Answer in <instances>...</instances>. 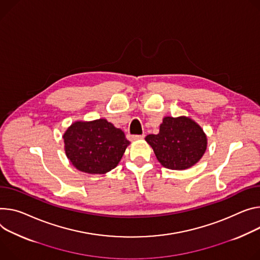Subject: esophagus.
<instances>
[{
    "label": "esophagus",
    "mask_w": 260,
    "mask_h": 260,
    "mask_svg": "<svg viewBox=\"0 0 260 260\" xmlns=\"http://www.w3.org/2000/svg\"><path fill=\"white\" fill-rule=\"evenodd\" d=\"M128 138H129V140L135 141V140L143 139V138H144V135H129V136H128Z\"/></svg>",
    "instance_id": "1"
}]
</instances>
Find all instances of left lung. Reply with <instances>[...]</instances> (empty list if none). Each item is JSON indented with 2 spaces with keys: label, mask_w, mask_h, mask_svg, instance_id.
Listing matches in <instances>:
<instances>
[{
  "label": "left lung",
  "mask_w": 260,
  "mask_h": 260,
  "mask_svg": "<svg viewBox=\"0 0 260 260\" xmlns=\"http://www.w3.org/2000/svg\"><path fill=\"white\" fill-rule=\"evenodd\" d=\"M146 142L152 147L161 166L171 170L192 167L206 150L203 129L187 117H165L157 135H148Z\"/></svg>",
  "instance_id": "1"
}]
</instances>
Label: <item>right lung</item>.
<instances>
[{
    "instance_id": "obj_1",
    "label": "right lung",
    "mask_w": 260,
    "mask_h": 260,
    "mask_svg": "<svg viewBox=\"0 0 260 260\" xmlns=\"http://www.w3.org/2000/svg\"><path fill=\"white\" fill-rule=\"evenodd\" d=\"M63 139L69 160L78 170L90 174L114 169L129 144L124 133L106 119L75 122Z\"/></svg>"
}]
</instances>
